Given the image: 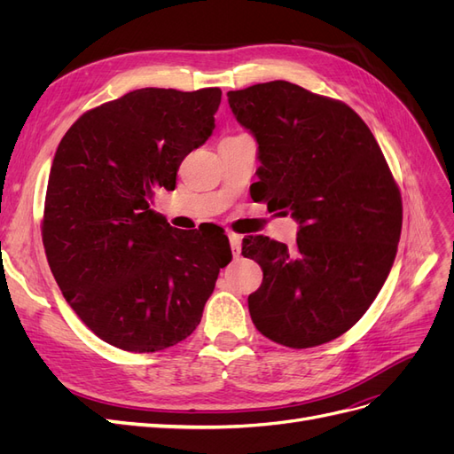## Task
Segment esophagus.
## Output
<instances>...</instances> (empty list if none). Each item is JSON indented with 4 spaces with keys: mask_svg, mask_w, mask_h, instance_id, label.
Here are the masks:
<instances>
[{
    "mask_svg": "<svg viewBox=\"0 0 454 454\" xmlns=\"http://www.w3.org/2000/svg\"><path fill=\"white\" fill-rule=\"evenodd\" d=\"M229 242H231V250H232V255L235 257H240L242 254V237L237 235V232H229Z\"/></svg>",
    "mask_w": 454,
    "mask_h": 454,
    "instance_id": "obj_1",
    "label": "esophagus"
}]
</instances>
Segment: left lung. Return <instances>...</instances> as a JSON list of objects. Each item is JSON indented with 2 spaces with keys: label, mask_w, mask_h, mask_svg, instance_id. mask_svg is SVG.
<instances>
[{
  "label": "left lung",
  "mask_w": 454,
  "mask_h": 454,
  "mask_svg": "<svg viewBox=\"0 0 454 454\" xmlns=\"http://www.w3.org/2000/svg\"><path fill=\"white\" fill-rule=\"evenodd\" d=\"M257 140L255 199L299 223L294 248L257 235L244 257L263 270L248 297L261 333L290 348L342 335L373 303L402 235V195L352 107L287 81L227 92ZM254 197V195H252Z\"/></svg>",
  "instance_id": "left-lung-1"
}]
</instances>
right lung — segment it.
<instances>
[{
	"label": "right lung",
	"instance_id": "right-lung-1",
	"mask_svg": "<svg viewBox=\"0 0 454 454\" xmlns=\"http://www.w3.org/2000/svg\"><path fill=\"white\" fill-rule=\"evenodd\" d=\"M219 89H138L81 115L49 174L41 235L62 295L94 335L159 352L189 337L219 269L223 232L180 231L157 214L191 151L212 136Z\"/></svg>",
	"mask_w": 454,
	"mask_h": 454
}]
</instances>
